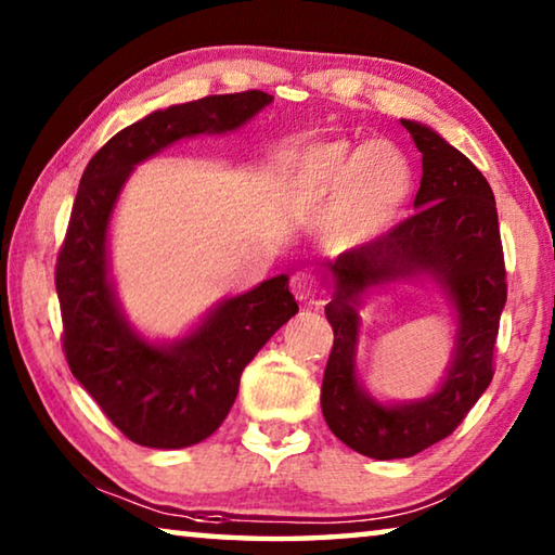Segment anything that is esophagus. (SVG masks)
Returning <instances> with one entry per match:
<instances>
[{
    "mask_svg": "<svg viewBox=\"0 0 555 555\" xmlns=\"http://www.w3.org/2000/svg\"><path fill=\"white\" fill-rule=\"evenodd\" d=\"M291 291L298 300H306L311 306H321V284L311 274V271H298V274L291 276Z\"/></svg>",
    "mask_w": 555,
    "mask_h": 555,
    "instance_id": "34e87169",
    "label": "esophagus"
}]
</instances>
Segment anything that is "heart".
<instances>
[{"label":"heart","mask_w":555,"mask_h":555,"mask_svg":"<svg viewBox=\"0 0 555 555\" xmlns=\"http://www.w3.org/2000/svg\"><path fill=\"white\" fill-rule=\"evenodd\" d=\"M288 178L308 201L335 195L323 222V237L335 249L377 240L399 220L413 193L411 162L387 139L311 144L291 158Z\"/></svg>","instance_id":"b5f03b06"}]
</instances>
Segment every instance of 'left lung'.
<instances>
[{"label":"left lung","mask_w":555,"mask_h":555,"mask_svg":"<svg viewBox=\"0 0 555 555\" xmlns=\"http://www.w3.org/2000/svg\"><path fill=\"white\" fill-rule=\"evenodd\" d=\"M421 152L416 212L360 244L327 271L335 296L325 306L335 340L323 374L321 406L327 428L357 453L411 457L448 438L490 387L494 343L506 304V271L492 188L475 164L443 137L418 121L401 119ZM397 278H430L444 288L459 313L454 362L441 389L411 404H379L359 389L353 374L364 289Z\"/></svg>","instance_id":"8db88e82"}]
</instances>
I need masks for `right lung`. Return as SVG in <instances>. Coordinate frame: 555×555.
<instances>
[{"instance_id": "1", "label": "right lung", "mask_w": 555, "mask_h": 555, "mask_svg": "<svg viewBox=\"0 0 555 555\" xmlns=\"http://www.w3.org/2000/svg\"><path fill=\"white\" fill-rule=\"evenodd\" d=\"M274 100L261 90L210 95L156 109L121 129L90 158L55 261L63 352L102 413L131 443L188 448L212 436L237 399L242 370L298 304L288 276L222 300L191 335L171 345L139 337L117 304L107 228L121 185L144 158L183 137L242 127Z\"/></svg>"}]
</instances>
